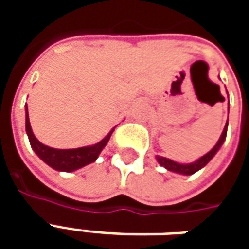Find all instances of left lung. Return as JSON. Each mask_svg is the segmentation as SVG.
Here are the masks:
<instances>
[{
    "instance_id": "left-lung-1",
    "label": "left lung",
    "mask_w": 249,
    "mask_h": 249,
    "mask_svg": "<svg viewBox=\"0 0 249 249\" xmlns=\"http://www.w3.org/2000/svg\"><path fill=\"white\" fill-rule=\"evenodd\" d=\"M228 110H230V107H228ZM227 129H228V121H227V124H225L224 129H223V133L220 136L219 141L216 142V145L208 152V153H205L204 156H201L198 160L193 162H189V164H180V162H176L171 160V159H167V157H162V156H156L157 161L159 164L164 167L168 171H171V172H176L180 173V175H185V176H189V175H193V173H196L197 171H200L201 168H204L207 164H208L211 160H212V157L217 153L221 145H223V142L225 141V137H227Z\"/></svg>"
}]
</instances>
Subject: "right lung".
Segmentation results:
<instances>
[{"mask_svg": "<svg viewBox=\"0 0 249 249\" xmlns=\"http://www.w3.org/2000/svg\"><path fill=\"white\" fill-rule=\"evenodd\" d=\"M25 113H26L25 114V129H26V135L29 137L32 149L45 164H48L49 167L56 169V171H60V172H73L76 169H80V168L90 164V162L96 161L98 155L108 144L109 139H110V136L114 130L113 128L103 140L97 144H94V145L82 146V148H76V149H56V148L44 145L42 142L36 139L32 126H30L28 107H26Z\"/></svg>", "mask_w": 249, "mask_h": 249, "instance_id": "1", "label": "right lung"}]
</instances>
